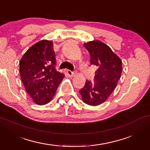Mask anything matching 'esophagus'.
Returning a JSON list of instances; mask_svg holds the SVG:
<instances>
[{
	"mask_svg": "<svg viewBox=\"0 0 150 150\" xmlns=\"http://www.w3.org/2000/svg\"><path fill=\"white\" fill-rule=\"evenodd\" d=\"M67 74H68V76H69V77L74 76L75 74H76L75 71H71V70H67Z\"/></svg>",
	"mask_w": 150,
	"mask_h": 150,
	"instance_id": "34e87169",
	"label": "esophagus"
}]
</instances>
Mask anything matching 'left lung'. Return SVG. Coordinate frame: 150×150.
Wrapping results in <instances>:
<instances>
[{"label":"left lung","instance_id":"left-lung-1","mask_svg":"<svg viewBox=\"0 0 150 150\" xmlns=\"http://www.w3.org/2000/svg\"><path fill=\"white\" fill-rule=\"evenodd\" d=\"M84 46L89 52L91 65L98 69L93 83L87 80L79 92L85 104L98 106L105 102L115 89L121 77L122 62L109 46L100 41L85 43Z\"/></svg>","mask_w":150,"mask_h":150}]
</instances>
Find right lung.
Masks as SVG:
<instances>
[{"label": "right lung", "mask_w": 150, "mask_h": 150, "mask_svg": "<svg viewBox=\"0 0 150 150\" xmlns=\"http://www.w3.org/2000/svg\"><path fill=\"white\" fill-rule=\"evenodd\" d=\"M53 43L41 40L24 53L20 61V78L35 103L44 105L52 100L65 75L55 68Z\"/></svg>", "instance_id": "right-lung-1"}]
</instances>
